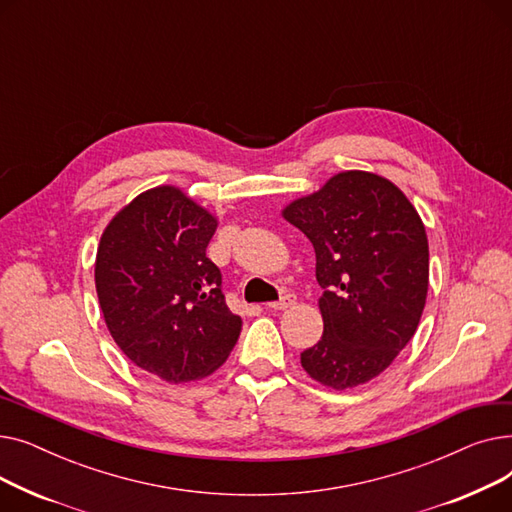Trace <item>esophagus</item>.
<instances>
[{"instance_id":"obj_1","label":"esophagus","mask_w":512,"mask_h":512,"mask_svg":"<svg viewBox=\"0 0 512 512\" xmlns=\"http://www.w3.org/2000/svg\"><path fill=\"white\" fill-rule=\"evenodd\" d=\"M294 301H297V297L294 294H284V297L280 301H274V303H267V309H274V311H282V309H288L290 305H294Z\"/></svg>"}]
</instances>
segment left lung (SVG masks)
<instances>
[{"mask_svg":"<svg viewBox=\"0 0 512 512\" xmlns=\"http://www.w3.org/2000/svg\"><path fill=\"white\" fill-rule=\"evenodd\" d=\"M315 249L324 336L301 353L319 384L355 388L413 338L425 307L429 249L419 213L390 180L342 172L284 209Z\"/></svg>","mask_w":512,"mask_h":512,"instance_id":"left-lung-1","label":"left lung"}]
</instances>
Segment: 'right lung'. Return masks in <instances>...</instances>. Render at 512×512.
<instances>
[{
    "instance_id": "right-lung-1",
    "label": "right lung",
    "mask_w": 512,
    "mask_h": 512,
    "mask_svg": "<svg viewBox=\"0 0 512 512\" xmlns=\"http://www.w3.org/2000/svg\"><path fill=\"white\" fill-rule=\"evenodd\" d=\"M218 220L174 186L128 203L105 228L95 286L107 330L141 369L170 384L205 378L234 348L242 321L205 249Z\"/></svg>"
}]
</instances>
